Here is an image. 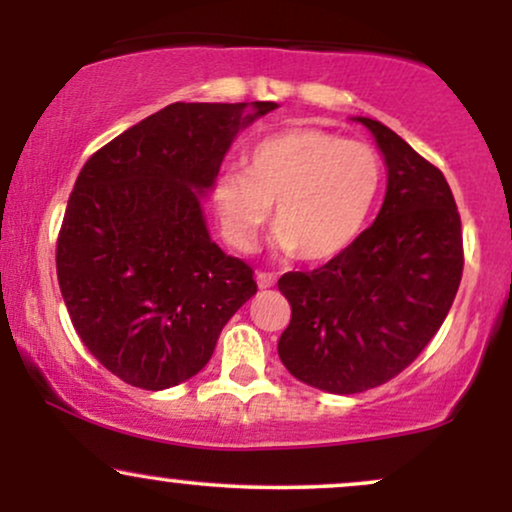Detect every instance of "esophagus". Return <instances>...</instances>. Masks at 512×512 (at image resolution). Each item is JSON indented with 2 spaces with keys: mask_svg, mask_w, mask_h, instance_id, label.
<instances>
[{
  "mask_svg": "<svg viewBox=\"0 0 512 512\" xmlns=\"http://www.w3.org/2000/svg\"><path fill=\"white\" fill-rule=\"evenodd\" d=\"M255 279H257V286H260V289H272V286L276 284V274H272V272H257Z\"/></svg>",
  "mask_w": 512,
  "mask_h": 512,
  "instance_id": "esophagus-1",
  "label": "esophagus"
}]
</instances>
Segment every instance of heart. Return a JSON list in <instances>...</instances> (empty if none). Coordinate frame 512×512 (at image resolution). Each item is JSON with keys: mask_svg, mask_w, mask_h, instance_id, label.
I'll return each mask as SVG.
<instances>
[{"mask_svg": "<svg viewBox=\"0 0 512 512\" xmlns=\"http://www.w3.org/2000/svg\"><path fill=\"white\" fill-rule=\"evenodd\" d=\"M383 185L378 151L315 127L276 132L214 182V207L233 248L248 252L276 204V248L308 262L339 257L361 236Z\"/></svg>", "mask_w": 512, "mask_h": 512, "instance_id": "heart-1", "label": "heart"}]
</instances>
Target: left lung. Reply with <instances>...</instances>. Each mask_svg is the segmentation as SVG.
Instances as JSON below:
<instances>
[{
	"label": "left lung",
	"mask_w": 512,
	"mask_h": 512,
	"mask_svg": "<svg viewBox=\"0 0 512 512\" xmlns=\"http://www.w3.org/2000/svg\"><path fill=\"white\" fill-rule=\"evenodd\" d=\"M385 156V202L349 250L313 272H286L291 322L279 358L305 385L356 395L392 380L436 337L460 289L462 223L448 180L370 117Z\"/></svg>",
	"instance_id": "obj_1"
}]
</instances>
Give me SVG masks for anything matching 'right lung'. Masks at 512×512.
Masks as SVG:
<instances>
[{"mask_svg":"<svg viewBox=\"0 0 512 512\" xmlns=\"http://www.w3.org/2000/svg\"><path fill=\"white\" fill-rule=\"evenodd\" d=\"M173 103L81 168L57 238L76 334L142 390L185 383L257 293L252 267L209 238L202 204L240 127L276 103Z\"/></svg>","mask_w":512,"mask_h":512,"instance_id":"add662e5","label":"right lung"}]
</instances>
